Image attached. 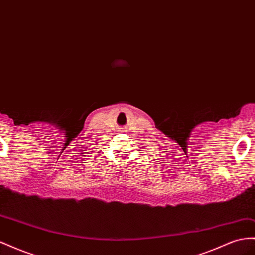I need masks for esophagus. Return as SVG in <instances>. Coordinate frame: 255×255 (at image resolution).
I'll return each mask as SVG.
<instances>
[{
  "mask_svg": "<svg viewBox=\"0 0 255 255\" xmlns=\"http://www.w3.org/2000/svg\"><path fill=\"white\" fill-rule=\"evenodd\" d=\"M125 130H126L125 128H121L118 129V132H119V133H123V132H125Z\"/></svg>",
  "mask_w": 255,
  "mask_h": 255,
  "instance_id": "obj_1",
  "label": "esophagus"
}]
</instances>
